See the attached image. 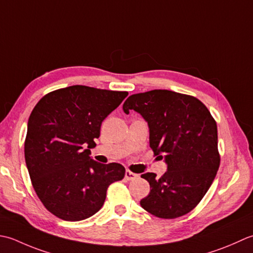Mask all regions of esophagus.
<instances>
[{
  "instance_id": "34e87169",
  "label": "esophagus",
  "mask_w": 253,
  "mask_h": 253,
  "mask_svg": "<svg viewBox=\"0 0 253 253\" xmlns=\"http://www.w3.org/2000/svg\"><path fill=\"white\" fill-rule=\"evenodd\" d=\"M125 177H126V180H134V179H136V178L138 177V174H136V173H134V172L130 171V170H126V174H125Z\"/></svg>"
}]
</instances>
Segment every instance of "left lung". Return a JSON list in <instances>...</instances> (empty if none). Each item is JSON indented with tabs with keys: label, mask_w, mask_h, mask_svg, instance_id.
<instances>
[{
	"label": "left lung",
	"mask_w": 253,
	"mask_h": 253,
	"mask_svg": "<svg viewBox=\"0 0 253 253\" xmlns=\"http://www.w3.org/2000/svg\"><path fill=\"white\" fill-rule=\"evenodd\" d=\"M140 113L149 127V146L165 159L167 171L161 178L146 172L151 185L141 206L159 218L188 214L208 192L219 167L217 126L202 101L167 89L131 95L123 104Z\"/></svg>",
	"instance_id": "left-lung-1"
}]
</instances>
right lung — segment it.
I'll list each match as a JSON object with an SVG mask.
<instances>
[{
  "label": "right lung",
  "instance_id": "right-lung-1",
  "mask_svg": "<svg viewBox=\"0 0 253 253\" xmlns=\"http://www.w3.org/2000/svg\"><path fill=\"white\" fill-rule=\"evenodd\" d=\"M127 94L74 85L43 96L30 113L26 166L38 198L56 217H90L104 205L108 187L125 178L122 165L97 163L89 148Z\"/></svg>",
  "mask_w": 253,
  "mask_h": 253
}]
</instances>
